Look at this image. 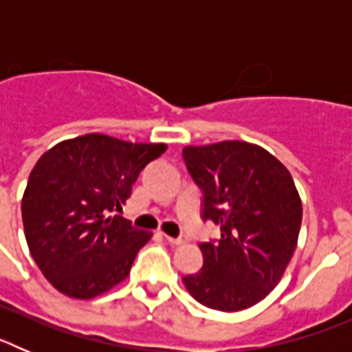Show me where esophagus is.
I'll return each mask as SVG.
<instances>
[{
  "instance_id": "obj_1",
  "label": "esophagus",
  "mask_w": 352,
  "mask_h": 352,
  "mask_svg": "<svg viewBox=\"0 0 352 352\" xmlns=\"http://www.w3.org/2000/svg\"><path fill=\"white\" fill-rule=\"evenodd\" d=\"M166 239L170 245H185L188 243V238L186 236H178V238H173V236H166Z\"/></svg>"
}]
</instances>
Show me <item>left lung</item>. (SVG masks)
I'll use <instances>...</instances> for the list:
<instances>
[{
	"label": "left lung",
	"instance_id": "obj_1",
	"mask_svg": "<svg viewBox=\"0 0 352 352\" xmlns=\"http://www.w3.org/2000/svg\"><path fill=\"white\" fill-rule=\"evenodd\" d=\"M183 160L203 192L201 219L220 227L203 241V268L183 276L192 296L222 312L259 303L278 284L298 243L301 201L292 176L261 146H186Z\"/></svg>",
	"mask_w": 352,
	"mask_h": 352
}]
</instances>
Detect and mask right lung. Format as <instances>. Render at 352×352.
Returning <instances> with one entry per match:
<instances>
[{"instance_id": "1", "label": "right lung", "mask_w": 352, "mask_h": 352, "mask_svg": "<svg viewBox=\"0 0 352 352\" xmlns=\"http://www.w3.org/2000/svg\"><path fill=\"white\" fill-rule=\"evenodd\" d=\"M166 149L88 133L40 157L21 210L31 256L58 291L89 300L125 280L151 232L113 213Z\"/></svg>"}]
</instances>
